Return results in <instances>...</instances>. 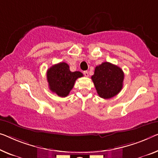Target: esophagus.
I'll return each instance as SVG.
<instances>
[{
	"mask_svg": "<svg viewBox=\"0 0 158 158\" xmlns=\"http://www.w3.org/2000/svg\"><path fill=\"white\" fill-rule=\"evenodd\" d=\"M84 76L86 77H89V72H87V71H84Z\"/></svg>",
	"mask_w": 158,
	"mask_h": 158,
	"instance_id": "34e87169",
	"label": "esophagus"
}]
</instances>
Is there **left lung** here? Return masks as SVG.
Listing matches in <instances>:
<instances>
[{
  "label": "left lung",
  "instance_id": "1",
  "mask_svg": "<svg viewBox=\"0 0 158 158\" xmlns=\"http://www.w3.org/2000/svg\"><path fill=\"white\" fill-rule=\"evenodd\" d=\"M91 79L98 96L108 99L116 96L121 91L124 73L118 66L106 62L96 66Z\"/></svg>",
  "mask_w": 158,
  "mask_h": 158
}]
</instances>
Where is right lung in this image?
Wrapping results in <instances>:
<instances>
[{
    "label": "right lung",
    "mask_w": 158,
    "mask_h": 158,
    "mask_svg": "<svg viewBox=\"0 0 158 158\" xmlns=\"http://www.w3.org/2000/svg\"><path fill=\"white\" fill-rule=\"evenodd\" d=\"M83 77L80 72H72L69 66L65 62H60L52 66L47 71V79L50 91L60 97H66L74 87L75 81Z\"/></svg>",
    "instance_id": "obj_1"
}]
</instances>
